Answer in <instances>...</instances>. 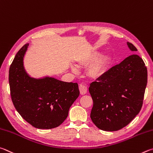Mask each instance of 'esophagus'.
<instances>
[{"mask_svg":"<svg viewBox=\"0 0 153 153\" xmlns=\"http://www.w3.org/2000/svg\"><path fill=\"white\" fill-rule=\"evenodd\" d=\"M79 91H80V93H81V95H85L86 94L87 92V88L86 86H85L84 85H80Z\"/></svg>","mask_w":153,"mask_h":153,"instance_id":"obj_1","label":"esophagus"}]
</instances>
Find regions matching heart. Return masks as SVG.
<instances>
[{
  "mask_svg": "<svg viewBox=\"0 0 153 153\" xmlns=\"http://www.w3.org/2000/svg\"><path fill=\"white\" fill-rule=\"evenodd\" d=\"M109 58L106 55H100L97 51H93L88 53L83 57L79 58L78 63L81 65H90L87 66L86 73L89 78L97 79L103 76L105 73L109 64ZM71 69L73 72L77 71L76 67L72 65Z\"/></svg>",
  "mask_w": 153,
  "mask_h": 153,
  "instance_id": "b5f03b06",
  "label": "heart"
}]
</instances>
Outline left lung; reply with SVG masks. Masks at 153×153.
Returning a JSON list of instances; mask_svg holds the SVG:
<instances>
[{
    "mask_svg": "<svg viewBox=\"0 0 153 153\" xmlns=\"http://www.w3.org/2000/svg\"><path fill=\"white\" fill-rule=\"evenodd\" d=\"M129 49L136 52L132 44ZM147 84V69L137 54H132L107 71L89 91L93 101L91 118L104 131H117L127 126L140 112Z\"/></svg>",
    "mask_w": 153,
    "mask_h": 153,
    "instance_id": "1",
    "label": "left lung"
}]
</instances>
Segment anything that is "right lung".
<instances>
[{
  "instance_id": "right-lung-1",
  "label": "right lung",
  "mask_w": 153,
  "mask_h": 153,
  "mask_svg": "<svg viewBox=\"0 0 153 153\" xmlns=\"http://www.w3.org/2000/svg\"><path fill=\"white\" fill-rule=\"evenodd\" d=\"M26 44L17 53L10 66L9 81L15 109L33 127L52 129L62 124L80 94L76 82L45 76L31 77L24 66Z\"/></svg>"
}]
</instances>
